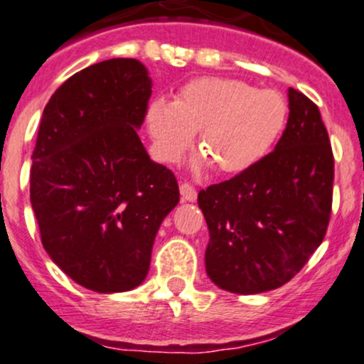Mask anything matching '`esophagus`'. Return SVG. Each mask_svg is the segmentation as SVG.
Here are the masks:
<instances>
[{
    "mask_svg": "<svg viewBox=\"0 0 364 364\" xmlns=\"http://www.w3.org/2000/svg\"><path fill=\"white\" fill-rule=\"evenodd\" d=\"M179 193H181V198L185 200V202H195L196 200V190L190 185V183H181V185H179Z\"/></svg>",
    "mask_w": 364,
    "mask_h": 364,
    "instance_id": "34e87169",
    "label": "esophagus"
}]
</instances>
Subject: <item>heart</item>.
Wrapping results in <instances>:
<instances>
[{
    "instance_id": "heart-1",
    "label": "heart",
    "mask_w": 364,
    "mask_h": 364,
    "mask_svg": "<svg viewBox=\"0 0 364 364\" xmlns=\"http://www.w3.org/2000/svg\"><path fill=\"white\" fill-rule=\"evenodd\" d=\"M287 123L286 99L235 78L205 77L186 83L176 101H154L147 127L162 161L176 162L198 147L223 174L253 168L272 150Z\"/></svg>"
}]
</instances>
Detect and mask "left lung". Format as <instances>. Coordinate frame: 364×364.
Returning a JSON list of instances; mask_svg holds the SVG:
<instances>
[{
	"mask_svg": "<svg viewBox=\"0 0 364 364\" xmlns=\"http://www.w3.org/2000/svg\"><path fill=\"white\" fill-rule=\"evenodd\" d=\"M289 118L274 152L198 193L205 269L220 289L258 294L289 282L323 241L332 212L333 154L318 106L289 89Z\"/></svg>",
	"mask_w": 364,
	"mask_h": 364,
	"instance_id": "left-lung-1",
	"label": "left lung"
}]
</instances>
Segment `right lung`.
<instances>
[{"instance_id": "right-lung-1", "label": "right lung", "mask_w": 364, "mask_h": 364, "mask_svg": "<svg viewBox=\"0 0 364 364\" xmlns=\"http://www.w3.org/2000/svg\"><path fill=\"white\" fill-rule=\"evenodd\" d=\"M152 80L133 58L75 73L46 104L31 168V203L51 260L95 292H123L147 277L179 188L150 161L136 129Z\"/></svg>"}]
</instances>
